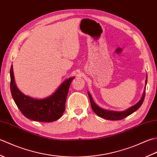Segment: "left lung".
Listing matches in <instances>:
<instances>
[{"mask_svg":"<svg viewBox=\"0 0 157 157\" xmlns=\"http://www.w3.org/2000/svg\"><path fill=\"white\" fill-rule=\"evenodd\" d=\"M147 83V75H146V84ZM88 96L90 98V104L92 109L94 112L96 113V115H98L99 117H101L102 118L107 119V120H113V121H115V120H121L122 119H124L126 117L129 116V115L132 114L133 113H134L140 107L141 105H142L143 101H144V98H145V94H146V87L144 90V93H143V95L142 96L141 99L136 103V104L134 106H131L129 109L127 110H125L123 111H109V110L103 109L100 107L96 103L93 101V99L91 96V94L88 92Z\"/></svg>","mask_w":157,"mask_h":157,"instance_id":"1","label":"left lung"}]
</instances>
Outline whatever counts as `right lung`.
I'll return each instance as SVG.
<instances>
[{
    "mask_svg": "<svg viewBox=\"0 0 157 157\" xmlns=\"http://www.w3.org/2000/svg\"><path fill=\"white\" fill-rule=\"evenodd\" d=\"M10 77L13 98L25 117L36 121L52 122L62 116L65 110L69 86L74 77L66 79L52 95L44 99L33 98L19 90L15 84L13 65L10 69Z\"/></svg>",
    "mask_w": 157,
    "mask_h": 157,
    "instance_id": "obj_1",
    "label": "right lung"
}]
</instances>
